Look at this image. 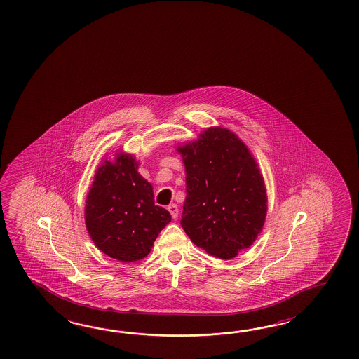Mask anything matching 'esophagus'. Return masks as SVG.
Segmentation results:
<instances>
[{
	"mask_svg": "<svg viewBox=\"0 0 359 359\" xmlns=\"http://www.w3.org/2000/svg\"><path fill=\"white\" fill-rule=\"evenodd\" d=\"M168 210L170 214L172 216V219H176L179 216V208L176 206L175 203H170L168 206Z\"/></svg>",
	"mask_w": 359,
	"mask_h": 359,
	"instance_id": "1",
	"label": "esophagus"
}]
</instances>
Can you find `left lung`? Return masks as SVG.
<instances>
[{
	"label": "left lung",
	"mask_w": 359,
	"mask_h": 359,
	"mask_svg": "<svg viewBox=\"0 0 359 359\" xmlns=\"http://www.w3.org/2000/svg\"><path fill=\"white\" fill-rule=\"evenodd\" d=\"M185 165L180 224L191 242L222 259L255 242L266 215V193L255 160L229 130L208 128L179 147Z\"/></svg>",
	"instance_id": "obj_1"
}]
</instances>
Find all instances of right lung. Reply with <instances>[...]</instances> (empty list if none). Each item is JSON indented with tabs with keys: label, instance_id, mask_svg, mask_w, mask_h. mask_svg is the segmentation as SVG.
Here are the masks:
<instances>
[{
	"label": "right lung",
	"instance_id": "right-lung-1",
	"mask_svg": "<svg viewBox=\"0 0 359 359\" xmlns=\"http://www.w3.org/2000/svg\"><path fill=\"white\" fill-rule=\"evenodd\" d=\"M86 228L105 255L130 263L151 252L153 242L171 222L154 203L151 184L137 172L135 158L118 154L97 168L85 208Z\"/></svg>",
	"mask_w": 359,
	"mask_h": 359
}]
</instances>
